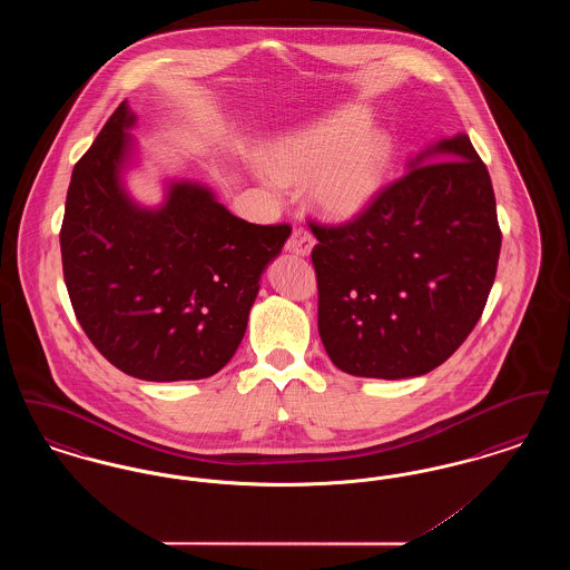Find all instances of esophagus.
Listing matches in <instances>:
<instances>
[{"label": "esophagus", "instance_id": "obj_1", "mask_svg": "<svg viewBox=\"0 0 570 570\" xmlns=\"http://www.w3.org/2000/svg\"><path fill=\"white\" fill-rule=\"evenodd\" d=\"M312 247H314V237H312V233H309L307 228H303V226L295 228L293 235H291V239L286 242V249L293 252V254H298V256H307V254L312 252Z\"/></svg>", "mask_w": 570, "mask_h": 570}]
</instances>
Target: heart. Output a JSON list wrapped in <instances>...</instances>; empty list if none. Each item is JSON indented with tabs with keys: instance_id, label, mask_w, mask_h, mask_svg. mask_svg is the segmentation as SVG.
Listing matches in <instances>:
<instances>
[{
	"instance_id": "1",
	"label": "heart",
	"mask_w": 570,
	"mask_h": 570,
	"mask_svg": "<svg viewBox=\"0 0 570 570\" xmlns=\"http://www.w3.org/2000/svg\"><path fill=\"white\" fill-rule=\"evenodd\" d=\"M370 117L344 109L298 135L284 138L272 154L275 179H309L316 207L331 219L358 216L379 194L391 160V142L367 132Z\"/></svg>"
}]
</instances>
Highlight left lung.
<instances>
[{
  "instance_id": "8db88e82",
  "label": "left lung",
  "mask_w": 570,
  "mask_h": 570,
  "mask_svg": "<svg viewBox=\"0 0 570 570\" xmlns=\"http://www.w3.org/2000/svg\"><path fill=\"white\" fill-rule=\"evenodd\" d=\"M344 224L309 228L318 244V333L346 374L423 376L476 326L502 233L488 166L468 135L440 140Z\"/></svg>"
}]
</instances>
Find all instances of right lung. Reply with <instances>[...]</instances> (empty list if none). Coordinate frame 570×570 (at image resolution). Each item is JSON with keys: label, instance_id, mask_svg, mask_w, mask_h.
Listing matches in <instances>:
<instances>
[{"label": "right lung", "instance_id": "add662e5", "mask_svg": "<svg viewBox=\"0 0 570 570\" xmlns=\"http://www.w3.org/2000/svg\"><path fill=\"white\" fill-rule=\"evenodd\" d=\"M135 115L121 102L75 164L59 230L63 279L85 335L128 376L209 379L244 340L261 275L288 224H249L196 184L160 209L119 184Z\"/></svg>", "mask_w": 570, "mask_h": 570}]
</instances>
